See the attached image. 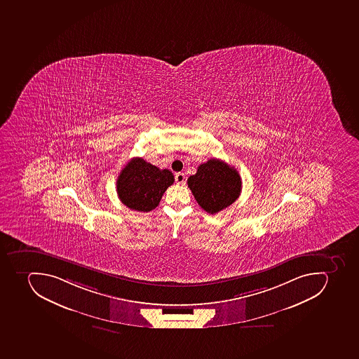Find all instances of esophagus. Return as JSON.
<instances>
[{
    "instance_id": "1",
    "label": "esophagus",
    "mask_w": 359,
    "mask_h": 359,
    "mask_svg": "<svg viewBox=\"0 0 359 359\" xmlns=\"http://www.w3.org/2000/svg\"><path fill=\"white\" fill-rule=\"evenodd\" d=\"M175 182L178 184H184L186 182V175L182 172L175 173Z\"/></svg>"
}]
</instances>
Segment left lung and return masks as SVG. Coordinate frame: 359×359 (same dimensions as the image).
Wrapping results in <instances>:
<instances>
[{"mask_svg": "<svg viewBox=\"0 0 359 359\" xmlns=\"http://www.w3.org/2000/svg\"><path fill=\"white\" fill-rule=\"evenodd\" d=\"M188 187L199 206L212 215L238 198L241 177L224 161L210 158L199 165L196 175H190Z\"/></svg>", "mask_w": 359, "mask_h": 359, "instance_id": "obj_1", "label": "left lung"}]
</instances>
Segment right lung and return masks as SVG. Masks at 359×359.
<instances>
[{
	"mask_svg": "<svg viewBox=\"0 0 359 359\" xmlns=\"http://www.w3.org/2000/svg\"><path fill=\"white\" fill-rule=\"evenodd\" d=\"M173 181L170 170H161L144 158H133L118 177V197L130 210L151 212Z\"/></svg>",
	"mask_w": 359,
	"mask_h": 359,
	"instance_id": "obj_1",
	"label": "right lung"
}]
</instances>
